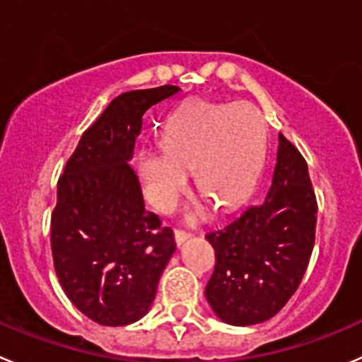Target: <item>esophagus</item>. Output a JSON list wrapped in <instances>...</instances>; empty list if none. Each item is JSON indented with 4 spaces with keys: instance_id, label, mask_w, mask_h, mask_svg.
<instances>
[{
    "instance_id": "34e87169",
    "label": "esophagus",
    "mask_w": 362,
    "mask_h": 362,
    "mask_svg": "<svg viewBox=\"0 0 362 362\" xmlns=\"http://www.w3.org/2000/svg\"><path fill=\"white\" fill-rule=\"evenodd\" d=\"M189 237H191V233H185V231H182V230H175L173 238H175V244H177V245H180L182 242L187 240Z\"/></svg>"
}]
</instances>
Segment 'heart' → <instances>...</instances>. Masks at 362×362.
I'll list each match as a JSON object with an SVG mask.
<instances>
[{
    "instance_id": "obj_1",
    "label": "heart",
    "mask_w": 362,
    "mask_h": 362,
    "mask_svg": "<svg viewBox=\"0 0 362 362\" xmlns=\"http://www.w3.org/2000/svg\"><path fill=\"white\" fill-rule=\"evenodd\" d=\"M263 163V127L249 104L194 100L178 110L163 132V145H145L136 170L150 202L163 212L175 206L194 170V185L217 209L233 210L249 198ZM205 216V206L189 219Z\"/></svg>"
}]
</instances>
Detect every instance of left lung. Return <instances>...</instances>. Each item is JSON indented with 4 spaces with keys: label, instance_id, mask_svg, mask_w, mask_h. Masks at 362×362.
Here are the masks:
<instances>
[{
    "label": "left lung",
    "instance_id": "8db88e82",
    "mask_svg": "<svg viewBox=\"0 0 362 362\" xmlns=\"http://www.w3.org/2000/svg\"><path fill=\"white\" fill-rule=\"evenodd\" d=\"M317 212L306 160L279 132L265 199L206 235L216 251V267L205 297L221 320L244 327L283 310L310 263Z\"/></svg>",
    "mask_w": 362,
    "mask_h": 362
}]
</instances>
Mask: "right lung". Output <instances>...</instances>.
I'll return each mask as SVG.
<instances>
[{
	"mask_svg": "<svg viewBox=\"0 0 362 362\" xmlns=\"http://www.w3.org/2000/svg\"><path fill=\"white\" fill-rule=\"evenodd\" d=\"M180 92L164 84L111 100L81 136L58 180L51 217L56 276L70 303L100 325H129L148 313L173 231L145 210L129 160L143 115Z\"/></svg>",
	"mask_w": 362,
	"mask_h": 362,
	"instance_id": "obj_1",
	"label": "right lung"
}]
</instances>
